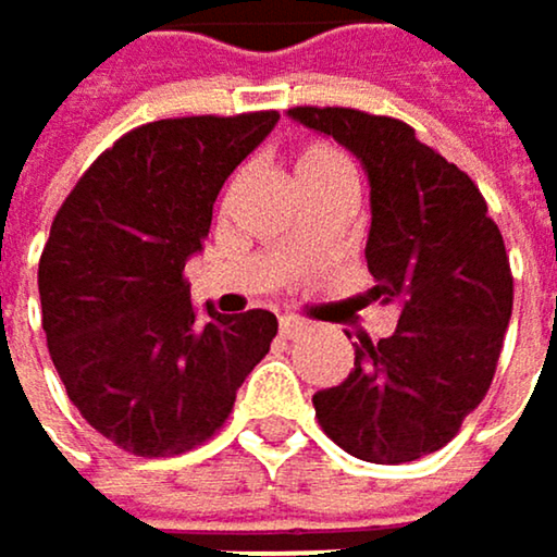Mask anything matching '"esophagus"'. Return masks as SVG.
<instances>
[{
	"mask_svg": "<svg viewBox=\"0 0 557 557\" xmlns=\"http://www.w3.org/2000/svg\"><path fill=\"white\" fill-rule=\"evenodd\" d=\"M307 330V323H300V320H294V317H281V336L284 339H294V336H300Z\"/></svg>",
	"mask_w": 557,
	"mask_h": 557,
	"instance_id": "34e87169",
	"label": "esophagus"
}]
</instances>
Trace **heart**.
Returning a JSON list of instances; mask_svg holds the SVG:
<instances>
[{
	"label": "heart",
	"instance_id": "obj_1",
	"mask_svg": "<svg viewBox=\"0 0 557 557\" xmlns=\"http://www.w3.org/2000/svg\"><path fill=\"white\" fill-rule=\"evenodd\" d=\"M294 178L297 188H323V185H352L356 172L352 162L330 143H310L294 156Z\"/></svg>",
	"mask_w": 557,
	"mask_h": 557
}]
</instances>
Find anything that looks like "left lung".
<instances>
[{
    "instance_id": "left-lung-1",
    "label": "left lung",
    "mask_w": 557,
    "mask_h": 557,
    "mask_svg": "<svg viewBox=\"0 0 557 557\" xmlns=\"http://www.w3.org/2000/svg\"><path fill=\"white\" fill-rule=\"evenodd\" d=\"M369 175V304L398 307L388 339L356 343V369L313 395L323 431L369 463H411L450 444L496 375L512 317L503 234L467 172L392 116L294 107Z\"/></svg>"
}]
</instances>
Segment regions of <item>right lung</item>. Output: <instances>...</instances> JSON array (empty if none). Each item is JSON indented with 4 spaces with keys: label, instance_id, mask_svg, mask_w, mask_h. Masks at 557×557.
<instances>
[{
    "label": "right lung",
    "instance_id": "obj_1",
    "mask_svg": "<svg viewBox=\"0 0 557 557\" xmlns=\"http://www.w3.org/2000/svg\"><path fill=\"white\" fill-rule=\"evenodd\" d=\"M281 113L178 116L120 136L54 214L38 260L41 330L81 418L136 457L205 444L270 352L276 317H198L185 260L224 178Z\"/></svg>",
    "mask_w": 557,
    "mask_h": 557
}]
</instances>
